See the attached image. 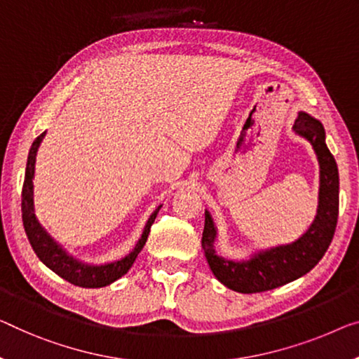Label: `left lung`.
Instances as JSON below:
<instances>
[{
  "label": "left lung",
  "mask_w": 359,
  "mask_h": 359,
  "mask_svg": "<svg viewBox=\"0 0 359 359\" xmlns=\"http://www.w3.org/2000/svg\"><path fill=\"white\" fill-rule=\"evenodd\" d=\"M293 132L311 143L319 163L318 211L308 231L295 242L277 245L251 253L245 259H229L217 255V227L210 211H205L203 250L216 279L238 293H258L285 285L316 266L332 242L339 217V169L325 145L320 121L299 111Z\"/></svg>",
  "instance_id": "8db88e82"
}]
</instances>
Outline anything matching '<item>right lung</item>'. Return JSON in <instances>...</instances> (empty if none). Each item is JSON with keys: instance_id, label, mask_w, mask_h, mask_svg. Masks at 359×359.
<instances>
[{"instance_id": "add662e5", "label": "right lung", "mask_w": 359, "mask_h": 359, "mask_svg": "<svg viewBox=\"0 0 359 359\" xmlns=\"http://www.w3.org/2000/svg\"><path fill=\"white\" fill-rule=\"evenodd\" d=\"M46 132L35 138L32 143L29 158H27V168H25V180L22 189V221L25 227V233L29 237V242L32 248L39 256L40 261L46 267H50L53 272L62 277L64 280L74 283L77 287L83 288H100L106 287L109 283L121 279L122 276L127 274L132 264L135 263L138 253L145 247L149 229H151L154 219H156L161 205L156 210L149 214L148 221L143 227V232L135 243V247L124 258L111 261V263L104 264H90L85 261H80L76 256H72L69 251L57 243L55 238L51 237L50 232L41 226L35 214V200H34V177H35V163H36V151H39L40 143L45 138Z\"/></svg>"}]
</instances>
